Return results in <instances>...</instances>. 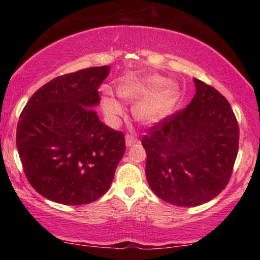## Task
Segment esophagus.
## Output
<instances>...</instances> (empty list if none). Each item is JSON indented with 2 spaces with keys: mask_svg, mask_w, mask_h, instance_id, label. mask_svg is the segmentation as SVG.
<instances>
[{
  "mask_svg": "<svg viewBox=\"0 0 260 260\" xmlns=\"http://www.w3.org/2000/svg\"><path fill=\"white\" fill-rule=\"evenodd\" d=\"M138 142V138L135 134H127L126 137H125V143L127 147H130V145H133L135 143H137Z\"/></svg>",
  "mask_w": 260,
  "mask_h": 260,
  "instance_id": "esophagus-1",
  "label": "esophagus"
}]
</instances>
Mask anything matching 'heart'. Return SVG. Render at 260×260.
<instances>
[{
  "instance_id": "obj_1",
  "label": "heart",
  "mask_w": 260,
  "mask_h": 260,
  "mask_svg": "<svg viewBox=\"0 0 260 260\" xmlns=\"http://www.w3.org/2000/svg\"><path fill=\"white\" fill-rule=\"evenodd\" d=\"M118 94L125 101H136L143 98L135 106V117L142 123L152 124L172 111L179 97V88L174 84H167L166 78L151 76L125 81L118 87ZM102 108L105 115L111 119L123 113L122 104L110 94L103 97Z\"/></svg>"
}]
</instances>
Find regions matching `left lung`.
Listing matches in <instances>:
<instances>
[{"label": "left lung", "instance_id": "8db88e82", "mask_svg": "<svg viewBox=\"0 0 260 260\" xmlns=\"http://www.w3.org/2000/svg\"><path fill=\"white\" fill-rule=\"evenodd\" d=\"M187 105L165 117L142 137L145 175L159 199L181 207L200 206L230 182L239 148V125L230 103L194 78Z\"/></svg>", "mask_w": 260, "mask_h": 260}]
</instances>
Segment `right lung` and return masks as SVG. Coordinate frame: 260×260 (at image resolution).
<instances>
[{"label": "right lung", "instance_id": "obj_1", "mask_svg": "<svg viewBox=\"0 0 260 260\" xmlns=\"http://www.w3.org/2000/svg\"><path fill=\"white\" fill-rule=\"evenodd\" d=\"M109 66L56 77L20 115L16 147L30 186L48 200L85 205L103 197L125 151L122 131L105 125L95 106Z\"/></svg>", "mask_w": 260, "mask_h": 260}]
</instances>
